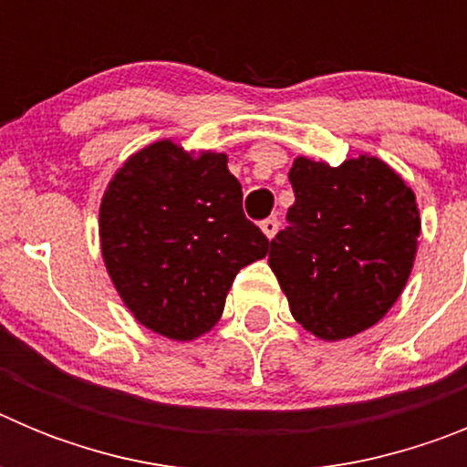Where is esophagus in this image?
Listing matches in <instances>:
<instances>
[{
  "label": "esophagus",
  "mask_w": 467,
  "mask_h": 467,
  "mask_svg": "<svg viewBox=\"0 0 467 467\" xmlns=\"http://www.w3.org/2000/svg\"><path fill=\"white\" fill-rule=\"evenodd\" d=\"M259 226H262L264 236H266V238H274L275 234H278V226H280V222L275 220V217H269V220H264L262 224H259Z\"/></svg>",
  "instance_id": "1"
}]
</instances>
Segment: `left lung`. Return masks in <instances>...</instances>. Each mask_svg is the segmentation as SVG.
Here are the masks:
<instances>
[{"label":"left lung","instance_id":"8db88e82","mask_svg":"<svg viewBox=\"0 0 467 467\" xmlns=\"http://www.w3.org/2000/svg\"><path fill=\"white\" fill-rule=\"evenodd\" d=\"M295 205L269 264L296 323L325 341L372 327L402 295L420 231L416 196L374 156L339 168L299 159Z\"/></svg>","mask_w":467,"mask_h":467}]
</instances>
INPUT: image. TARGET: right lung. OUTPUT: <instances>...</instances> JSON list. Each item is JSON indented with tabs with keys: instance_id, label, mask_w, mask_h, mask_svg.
I'll return each instance as SVG.
<instances>
[{
	"instance_id": "obj_1",
	"label": "right lung",
	"mask_w": 467,
	"mask_h": 467,
	"mask_svg": "<svg viewBox=\"0 0 467 467\" xmlns=\"http://www.w3.org/2000/svg\"><path fill=\"white\" fill-rule=\"evenodd\" d=\"M100 245L138 323L175 341L213 329L238 271L269 253V238L243 213L226 156H192L171 140L144 147L114 175Z\"/></svg>"
}]
</instances>
